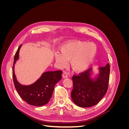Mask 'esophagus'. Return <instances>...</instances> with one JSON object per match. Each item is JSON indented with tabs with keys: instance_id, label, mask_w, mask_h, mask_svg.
<instances>
[{
	"instance_id": "1",
	"label": "esophagus",
	"mask_w": 129,
	"mask_h": 129,
	"mask_svg": "<svg viewBox=\"0 0 129 129\" xmlns=\"http://www.w3.org/2000/svg\"><path fill=\"white\" fill-rule=\"evenodd\" d=\"M62 76L63 78H67L68 77V74L66 72H64L62 74Z\"/></svg>"
}]
</instances>
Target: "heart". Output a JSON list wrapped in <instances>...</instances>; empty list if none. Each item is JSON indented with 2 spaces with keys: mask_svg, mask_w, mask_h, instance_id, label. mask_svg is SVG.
<instances>
[{
  "mask_svg": "<svg viewBox=\"0 0 129 129\" xmlns=\"http://www.w3.org/2000/svg\"><path fill=\"white\" fill-rule=\"evenodd\" d=\"M97 48L93 43L75 41L67 43L61 48V53H56L55 58L60 67H64L70 60V66L74 72L85 71L91 64L96 55Z\"/></svg>",
  "mask_w": 129,
  "mask_h": 129,
  "instance_id": "b5f03b06",
  "label": "heart"
}]
</instances>
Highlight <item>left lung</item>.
I'll return each instance as SVG.
<instances>
[{
  "label": "left lung",
  "mask_w": 129,
  "mask_h": 129,
  "mask_svg": "<svg viewBox=\"0 0 129 129\" xmlns=\"http://www.w3.org/2000/svg\"><path fill=\"white\" fill-rule=\"evenodd\" d=\"M110 64L99 68L100 73L95 79L90 77L91 68L73 75L72 100L77 106L88 108L98 103L107 93L110 74Z\"/></svg>",
  "instance_id": "8db88e82"
}]
</instances>
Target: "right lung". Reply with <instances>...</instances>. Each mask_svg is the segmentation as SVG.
Wrapping results in <instances>:
<instances>
[{
	"label": "right lung",
	"instance_id": "add662e5",
	"mask_svg": "<svg viewBox=\"0 0 129 129\" xmlns=\"http://www.w3.org/2000/svg\"><path fill=\"white\" fill-rule=\"evenodd\" d=\"M21 47V45L18 47L14 58L12 76L14 87L21 99L26 103L34 106H42L48 103L51 99L55 85L61 79L62 72H45L33 84L29 85H21L17 80L14 74V64L19 58Z\"/></svg>",
	"mask_w": 129,
	"mask_h": 129
}]
</instances>
